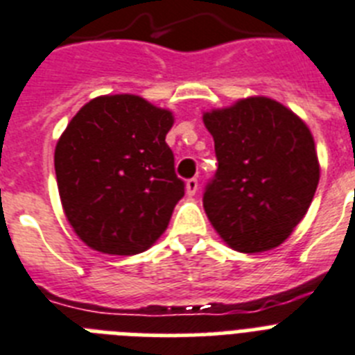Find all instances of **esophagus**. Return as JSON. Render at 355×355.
Wrapping results in <instances>:
<instances>
[{"mask_svg": "<svg viewBox=\"0 0 355 355\" xmlns=\"http://www.w3.org/2000/svg\"><path fill=\"white\" fill-rule=\"evenodd\" d=\"M197 189H198V180H197V178H189V180H187V182H186L187 195H195V193H197Z\"/></svg>", "mask_w": 355, "mask_h": 355, "instance_id": "obj_1", "label": "esophagus"}]
</instances>
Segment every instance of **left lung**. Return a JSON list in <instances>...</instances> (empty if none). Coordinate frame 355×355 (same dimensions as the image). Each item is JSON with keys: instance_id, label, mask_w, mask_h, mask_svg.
Listing matches in <instances>:
<instances>
[{"instance_id": "left-lung-1", "label": "left lung", "mask_w": 355, "mask_h": 355, "mask_svg": "<svg viewBox=\"0 0 355 355\" xmlns=\"http://www.w3.org/2000/svg\"><path fill=\"white\" fill-rule=\"evenodd\" d=\"M218 168L202 204L227 246L243 253L277 248L306 215L319 184L310 129L272 98L239 100L204 112Z\"/></svg>"}]
</instances>
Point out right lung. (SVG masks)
Returning <instances> with one entry per match:
<instances>
[{"mask_svg":"<svg viewBox=\"0 0 355 355\" xmlns=\"http://www.w3.org/2000/svg\"><path fill=\"white\" fill-rule=\"evenodd\" d=\"M173 114L135 94L98 96L69 122L54 169L63 211L83 243L109 255L146 252L184 197L166 144Z\"/></svg>","mask_w":355,"mask_h":355,"instance_id":"1","label":"right lung"}]
</instances>
